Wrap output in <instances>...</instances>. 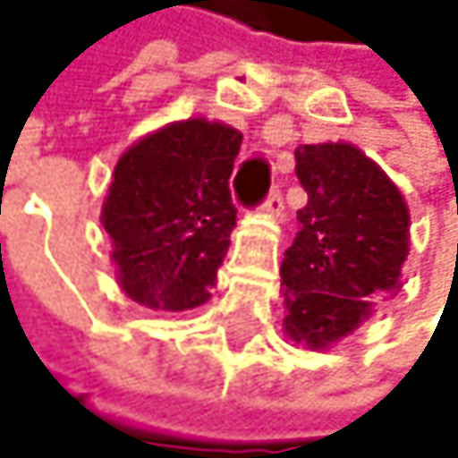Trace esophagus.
Returning a JSON list of instances; mask_svg holds the SVG:
<instances>
[{
	"label": "esophagus",
	"mask_w": 458,
	"mask_h": 458,
	"mask_svg": "<svg viewBox=\"0 0 458 458\" xmlns=\"http://www.w3.org/2000/svg\"><path fill=\"white\" fill-rule=\"evenodd\" d=\"M283 208H285V203H283V191L275 186V189L269 191V195H267V200H263V211L272 214V216H280Z\"/></svg>",
	"instance_id": "34e87169"
}]
</instances>
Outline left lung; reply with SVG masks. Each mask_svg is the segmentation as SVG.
Masks as SVG:
<instances>
[{
	"mask_svg": "<svg viewBox=\"0 0 458 458\" xmlns=\"http://www.w3.org/2000/svg\"><path fill=\"white\" fill-rule=\"evenodd\" d=\"M296 178L308 191L302 231L285 250L280 277L285 332L308 349L338 341L398 288L410 252V211L395 183L346 142L299 145Z\"/></svg>",
	"mask_w": 458,
	"mask_h": 458,
	"instance_id": "8db88e82",
	"label": "left lung"
}]
</instances>
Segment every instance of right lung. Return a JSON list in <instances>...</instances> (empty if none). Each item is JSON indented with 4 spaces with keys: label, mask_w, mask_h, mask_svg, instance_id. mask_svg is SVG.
<instances>
[{
    "label": "right lung",
    "mask_w": 458,
    "mask_h": 458,
    "mask_svg": "<svg viewBox=\"0 0 458 458\" xmlns=\"http://www.w3.org/2000/svg\"><path fill=\"white\" fill-rule=\"evenodd\" d=\"M239 148L236 129L195 117L120 156L101 219L134 302L189 310L211 296L236 225L227 178Z\"/></svg>",
    "instance_id": "obj_1"
}]
</instances>
